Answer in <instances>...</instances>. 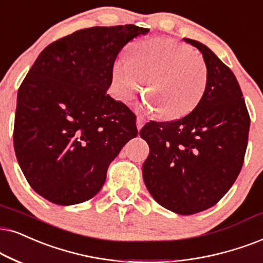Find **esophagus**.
I'll return each mask as SVG.
<instances>
[{"label": "esophagus", "mask_w": 263, "mask_h": 263, "mask_svg": "<svg viewBox=\"0 0 263 263\" xmlns=\"http://www.w3.org/2000/svg\"><path fill=\"white\" fill-rule=\"evenodd\" d=\"M144 124H145V119L143 118V116L138 115V116H137V128L141 129V128L143 127V125H144Z\"/></svg>", "instance_id": "esophagus-1"}]
</instances>
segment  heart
<instances>
[{"instance_id":"heart-1","label":"heart","mask_w":263,"mask_h":263,"mask_svg":"<svg viewBox=\"0 0 263 263\" xmlns=\"http://www.w3.org/2000/svg\"><path fill=\"white\" fill-rule=\"evenodd\" d=\"M147 79V105L162 120L187 115L199 104L209 80L201 55L170 39H147L132 45L131 57L119 55L112 64L111 87L121 102L132 101Z\"/></svg>"}]
</instances>
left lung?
Here are the masks:
<instances>
[{"mask_svg": "<svg viewBox=\"0 0 263 263\" xmlns=\"http://www.w3.org/2000/svg\"><path fill=\"white\" fill-rule=\"evenodd\" d=\"M209 80L201 101L177 120L143 126L149 155L143 179L161 206L193 215L221 200L237 179L248 147L250 116L233 71L202 43Z\"/></svg>", "mask_w": 263, "mask_h": 263, "instance_id": "8db88e82", "label": "left lung"}]
</instances>
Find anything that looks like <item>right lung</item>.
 <instances>
[{"label":"right lung","mask_w":263,"mask_h":263,"mask_svg":"<svg viewBox=\"0 0 263 263\" xmlns=\"http://www.w3.org/2000/svg\"><path fill=\"white\" fill-rule=\"evenodd\" d=\"M149 29L78 30L40 53L18 89L13 143L37 194L58 205L95 197L110 162L138 135L136 115L107 95L125 45Z\"/></svg>","instance_id":"1"}]
</instances>
